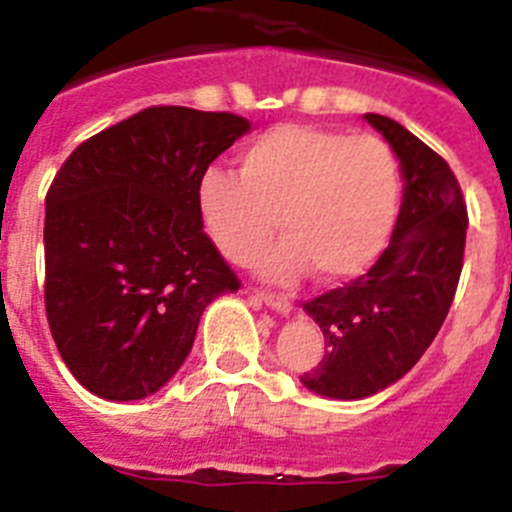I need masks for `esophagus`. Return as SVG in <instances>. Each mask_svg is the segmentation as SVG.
I'll return each mask as SVG.
<instances>
[{"label":"esophagus","mask_w":512,"mask_h":512,"mask_svg":"<svg viewBox=\"0 0 512 512\" xmlns=\"http://www.w3.org/2000/svg\"><path fill=\"white\" fill-rule=\"evenodd\" d=\"M256 299H261V302L266 304V307L276 309L279 314H289L292 312V302H289L287 297H281V294L276 292H264V289H256Z\"/></svg>","instance_id":"1"}]
</instances>
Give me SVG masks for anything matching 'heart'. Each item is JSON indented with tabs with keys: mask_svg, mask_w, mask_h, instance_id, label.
I'll list each match as a JSON object with an SVG mask.
<instances>
[{
	"mask_svg": "<svg viewBox=\"0 0 512 512\" xmlns=\"http://www.w3.org/2000/svg\"><path fill=\"white\" fill-rule=\"evenodd\" d=\"M401 167L375 134L284 124L238 154V175L210 167L198 182V213L225 259L264 261L274 279L312 271L322 284L353 279L375 264L398 218Z\"/></svg>",
	"mask_w": 512,
	"mask_h": 512,
	"instance_id": "1",
	"label": "heart"
}]
</instances>
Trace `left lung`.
Listing matches in <instances>:
<instances>
[{
    "instance_id": "left-lung-1",
    "label": "left lung",
    "mask_w": 512,
    "mask_h": 512,
    "mask_svg": "<svg viewBox=\"0 0 512 512\" xmlns=\"http://www.w3.org/2000/svg\"><path fill=\"white\" fill-rule=\"evenodd\" d=\"M365 121L391 144L406 185L391 243L368 274L304 302L325 355L299 381L342 401L373 396L419 363L452 307L467 238V205L449 164L398 121Z\"/></svg>"
}]
</instances>
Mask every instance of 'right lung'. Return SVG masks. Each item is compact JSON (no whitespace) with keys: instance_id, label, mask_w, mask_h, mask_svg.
I'll return each instance as SVG.
<instances>
[{"instance_id":"1","label":"right lung","mask_w":512,"mask_h":512,"mask_svg":"<svg viewBox=\"0 0 512 512\" xmlns=\"http://www.w3.org/2000/svg\"><path fill=\"white\" fill-rule=\"evenodd\" d=\"M243 116L149 106L75 147L45 198V312L75 381L137 401L170 381L205 307L241 281L203 231L198 182Z\"/></svg>"}]
</instances>
